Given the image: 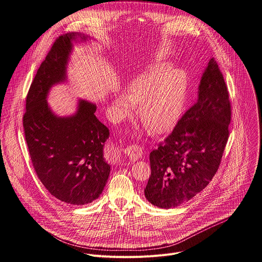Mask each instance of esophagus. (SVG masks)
<instances>
[{
	"label": "esophagus",
	"mask_w": 262,
	"mask_h": 262,
	"mask_svg": "<svg viewBox=\"0 0 262 262\" xmlns=\"http://www.w3.org/2000/svg\"><path fill=\"white\" fill-rule=\"evenodd\" d=\"M123 152L132 160V161H138L143 156V148L139 145H132L127 146L123 149Z\"/></svg>",
	"instance_id": "34e87169"
}]
</instances>
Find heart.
I'll return each instance as SVG.
<instances>
[{
    "label": "heart",
    "instance_id": "heart-1",
    "mask_svg": "<svg viewBox=\"0 0 262 262\" xmlns=\"http://www.w3.org/2000/svg\"><path fill=\"white\" fill-rule=\"evenodd\" d=\"M188 82L183 71L169 68L165 64L151 67L133 80L126 88L125 97L115 101V114L126 117L132 104H138V118L152 134L169 130L178 120L186 96Z\"/></svg>",
    "mask_w": 262,
    "mask_h": 262
}]
</instances>
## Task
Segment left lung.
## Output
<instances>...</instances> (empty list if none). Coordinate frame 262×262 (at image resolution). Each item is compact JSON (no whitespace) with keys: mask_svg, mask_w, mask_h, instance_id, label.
Here are the masks:
<instances>
[{"mask_svg":"<svg viewBox=\"0 0 262 262\" xmlns=\"http://www.w3.org/2000/svg\"><path fill=\"white\" fill-rule=\"evenodd\" d=\"M230 121L228 88L212 58L196 102L149 156L151 174L144 190L146 199L158 207L172 208L201 192L219 169Z\"/></svg>","mask_w":262,"mask_h":262,"instance_id":"1","label":"left lung"}]
</instances>
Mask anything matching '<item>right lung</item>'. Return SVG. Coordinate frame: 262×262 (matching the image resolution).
Returning <instances> with one entry per match:
<instances>
[{"label":"right lung","instance_id":"right-lung-1","mask_svg":"<svg viewBox=\"0 0 262 262\" xmlns=\"http://www.w3.org/2000/svg\"><path fill=\"white\" fill-rule=\"evenodd\" d=\"M78 37L87 39L72 32L54 42L30 86L23 125L32 165L46 189L63 202L84 205L99 197L110 175L103 159L108 128L94 115V103L80 100L73 116L58 117L47 101L51 87L66 79L71 41Z\"/></svg>","mask_w":262,"mask_h":262}]
</instances>
